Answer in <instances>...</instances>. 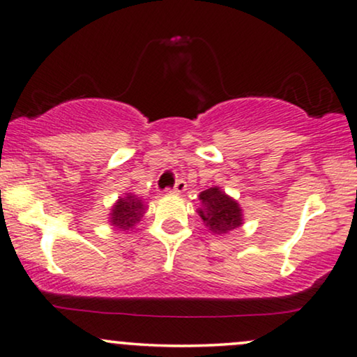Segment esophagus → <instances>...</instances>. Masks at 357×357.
Instances as JSON below:
<instances>
[{
  "label": "esophagus",
  "mask_w": 357,
  "mask_h": 357,
  "mask_svg": "<svg viewBox=\"0 0 357 357\" xmlns=\"http://www.w3.org/2000/svg\"><path fill=\"white\" fill-rule=\"evenodd\" d=\"M184 191H186V183H184L183 179H178V181L174 183V186L169 189V192H173V194H181Z\"/></svg>",
  "instance_id": "esophagus-1"
}]
</instances>
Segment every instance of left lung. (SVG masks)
Segmentation results:
<instances>
[{"label":"left lung","instance_id":"8db88e82","mask_svg":"<svg viewBox=\"0 0 357 357\" xmlns=\"http://www.w3.org/2000/svg\"><path fill=\"white\" fill-rule=\"evenodd\" d=\"M199 215L202 222L214 236H224L243 224L242 209L236 199L227 196L222 189L214 186L199 194Z\"/></svg>","mask_w":357,"mask_h":357}]
</instances>
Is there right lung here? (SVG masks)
Segmentation results:
<instances>
[{
  "label": "right lung",
  "mask_w": 357,
  "mask_h": 357,
  "mask_svg": "<svg viewBox=\"0 0 357 357\" xmlns=\"http://www.w3.org/2000/svg\"><path fill=\"white\" fill-rule=\"evenodd\" d=\"M145 202L139 199L135 194H126L115 202L110 211V219L108 222L116 231H130L139 222V219L145 214Z\"/></svg>",
  "instance_id": "1"
}]
</instances>
